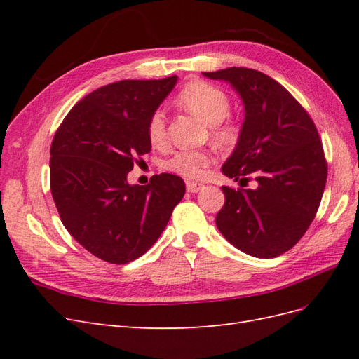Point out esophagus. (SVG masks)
I'll return each mask as SVG.
<instances>
[{"label": "esophagus", "mask_w": 359, "mask_h": 359, "mask_svg": "<svg viewBox=\"0 0 359 359\" xmlns=\"http://www.w3.org/2000/svg\"><path fill=\"white\" fill-rule=\"evenodd\" d=\"M186 186H187V191H190V193H198L205 189L202 182H194V181H187Z\"/></svg>", "instance_id": "obj_1"}]
</instances>
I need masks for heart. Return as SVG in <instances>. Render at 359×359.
<instances>
[{
  "mask_svg": "<svg viewBox=\"0 0 359 359\" xmlns=\"http://www.w3.org/2000/svg\"><path fill=\"white\" fill-rule=\"evenodd\" d=\"M178 104L187 112L201 118L210 126V135L219 145L232 147L243 135V124L229 116L231 99L222 88L205 81H190L177 95ZM148 137L154 147H161L168 140V119L163 111H156L149 116ZM215 163L211 149H181L177 151L165 168L187 178H202Z\"/></svg>",
  "mask_w": 359,
  "mask_h": 359,
  "instance_id": "b5f03b06",
  "label": "heart"
}]
</instances>
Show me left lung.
<instances>
[{
    "label": "left lung",
    "mask_w": 359,
    "mask_h": 359,
    "mask_svg": "<svg viewBox=\"0 0 359 359\" xmlns=\"http://www.w3.org/2000/svg\"><path fill=\"white\" fill-rule=\"evenodd\" d=\"M229 82L245 107L243 135L223 165L241 187L223 186L215 224L241 252L269 259L295 245L316 217L328 165L318 128L283 85L245 67L205 72ZM253 179L255 189H244Z\"/></svg>",
    "instance_id": "8db88e82"
}]
</instances>
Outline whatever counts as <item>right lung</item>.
I'll return each instance as SVG.
<instances>
[{"mask_svg":"<svg viewBox=\"0 0 359 359\" xmlns=\"http://www.w3.org/2000/svg\"><path fill=\"white\" fill-rule=\"evenodd\" d=\"M119 81L85 95L50 145V191L64 227L91 255L123 265L147 253L186 193L160 173L130 186L127 173L151 151L148 121L177 83Z\"/></svg>","mask_w":359,"mask_h":359,"instance_id":"1","label":"right lung"}]
</instances>
